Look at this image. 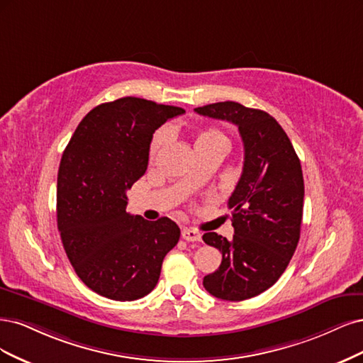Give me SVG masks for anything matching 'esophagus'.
I'll list each match as a JSON object with an SVG mask.
<instances>
[{"label":"esophagus","instance_id":"esophagus-1","mask_svg":"<svg viewBox=\"0 0 363 363\" xmlns=\"http://www.w3.org/2000/svg\"><path fill=\"white\" fill-rule=\"evenodd\" d=\"M182 238L185 241H201L202 233L197 232L196 229H191V228H184L182 229Z\"/></svg>","mask_w":363,"mask_h":363}]
</instances>
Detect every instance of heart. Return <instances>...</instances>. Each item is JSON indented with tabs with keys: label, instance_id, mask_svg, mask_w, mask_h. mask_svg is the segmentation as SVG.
I'll list each match as a JSON object with an SVG mask.
<instances>
[{
	"label": "heart",
	"instance_id": "obj_1",
	"mask_svg": "<svg viewBox=\"0 0 363 363\" xmlns=\"http://www.w3.org/2000/svg\"><path fill=\"white\" fill-rule=\"evenodd\" d=\"M164 143H166V133L164 131L157 133L155 137L152 138V143H150V149H149L150 157L157 155ZM214 143H228V137L220 130H217V128H206V130L201 131L196 135L194 147L208 146V145H214Z\"/></svg>",
	"mask_w": 363,
	"mask_h": 363
}]
</instances>
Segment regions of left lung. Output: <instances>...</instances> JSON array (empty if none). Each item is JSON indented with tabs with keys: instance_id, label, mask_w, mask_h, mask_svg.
Segmentation results:
<instances>
[{
	"instance_id": "1",
	"label": "left lung",
	"mask_w": 363,
	"mask_h": 363,
	"mask_svg": "<svg viewBox=\"0 0 363 363\" xmlns=\"http://www.w3.org/2000/svg\"><path fill=\"white\" fill-rule=\"evenodd\" d=\"M208 118L238 126L244 145L241 178L230 194L233 237L203 233L218 249V270L203 277L209 294L247 300L273 286L300 240L305 182L300 160L284 128L270 114L226 101L194 108Z\"/></svg>"
}]
</instances>
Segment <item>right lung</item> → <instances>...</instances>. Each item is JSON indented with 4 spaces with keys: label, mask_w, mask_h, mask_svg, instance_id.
<instances>
[{
    "label": "right lung",
    "mask_w": 363,
    "mask_h": 363,
    "mask_svg": "<svg viewBox=\"0 0 363 363\" xmlns=\"http://www.w3.org/2000/svg\"><path fill=\"white\" fill-rule=\"evenodd\" d=\"M185 110L126 96L86 114L66 146L57 177V226L75 273L111 300L155 288L181 230L167 217L126 213V191L147 169L152 134Z\"/></svg>",
    "instance_id": "1"
}]
</instances>
